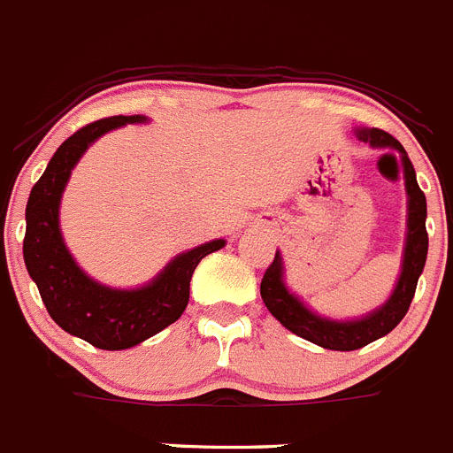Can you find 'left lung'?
<instances>
[{"label":"left lung","instance_id":"1","mask_svg":"<svg viewBox=\"0 0 453 453\" xmlns=\"http://www.w3.org/2000/svg\"><path fill=\"white\" fill-rule=\"evenodd\" d=\"M356 136L363 143H369L372 148H379V150L399 152L401 164H403V180H406L408 194V232L401 273L392 296L380 308L365 314L360 319L340 321L321 317L287 289L285 266H282V257L278 250H275L273 262L269 265L265 278H262V285H259L262 301H265V305L275 319L280 321L287 330H292L294 335L312 342L317 346H324V349H330V351H356V349H363L369 342L379 340V337L388 335L392 328H396V324L406 317L408 308H411L417 280L422 275L428 253L426 196L417 184L415 168H412L403 145L392 134L376 127L356 129Z\"/></svg>","mask_w":453,"mask_h":453}]
</instances>
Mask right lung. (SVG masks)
Instances as JSON below:
<instances>
[{"label":"right lung","mask_w":453,"mask_h":453,"mask_svg":"<svg viewBox=\"0 0 453 453\" xmlns=\"http://www.w3.org/2000/svg\"><path fill=\"white\" fill-rule=\"evenodd\" d=\"M145 120V116H111L74 132L58 145L27 203L22 253L47 312L65 333L104 351L132 349L175 324L187 308L188 282L198 262L226 246V239H214L180 253L148 285L136 289L102 285L74 262L58 227V204L70 173L102 134Z\"/></svg>","instance_id":"right-lung-1"}]
</instances>
